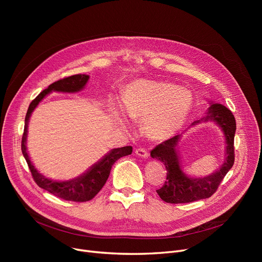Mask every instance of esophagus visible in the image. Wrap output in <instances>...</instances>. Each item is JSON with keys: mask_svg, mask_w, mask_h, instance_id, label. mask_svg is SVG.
Segmentation results:
<instances>
[{"mask_svg": "<svg viewBox=\"0 0 262 262\" xmlns=\"http://www.w3.org/2000/svg\"><path fill=\"white\" fill-rule=\"evenodd\" d=\"M135 153L138 155V156H140V157H142V158H147L148 157V153L146 152V150L144 149V148H137L136 150H135Z\"/></svg>", "mask_w": 262, "mask_h": 262, "instance_id": "34e87169", "label": "esophagus"}]
</instances>
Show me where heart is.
Listing matches in <instances>:
<instances>
[{"mask_svg":"<svg viewBox=\"0 0 262 262\" xmlns=\"http://www.w3.org/2000/svg\"><path fill=\"white\" fill-rule=\"evenodd\" d=\"M193 98L189 90L169 82L140 79L124 89L120 107L130 120H142L143 132L154 140H163L185 123ZM109 110L122 128L127 123L119 112L116 101L109 104Z\"/></svg>","mask_w":262,"mask_h":262,"instance_id":"heart-1","label":"heart"}]
</instances>
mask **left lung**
Listing matches in <instances>:
<instances>
[{"label": "left lung", "mask_w": 262, "mask_h": 262, "mask_svg": "<svg viewBox=\"0 0 262 262\" xmlns=\"http://www.w3.org/2000/svg\"><path fill=\"white\" fill-rule=\"evenodd\" d=\"M214 122L221 128L225 139V159L215 172L204 177L188 176L183 170V163L177 150L182 134L158 144L150 152V157L159 160L167 169V181L157 190L160 199L171 204L191 203L194 201L208 199L216 191L227 172L235 162V149H233V138L236 133V120L231 112L224 105L219 103H210L208 112L201 120H196L191 124L195 126L202 122Z\"/></svg>", "instance_id": "left-lung-1"}]
</instances>
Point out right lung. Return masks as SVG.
Masks as SVG:
<instances>
[{"mask_svg":"<svg viewBox=\"0 0 262 262\" xmlns=\"http://www.w3.org/2000/svg\"><path fill=\"white\" fill-rule=\"evenodd\" d=\"M89 80V75L86 74H76L69 76L57 81L53 82L47 89H45L37 98L30 104L29 109L25 116V125L24 133L22 136L21 149L22 154L29 164V168L32 172L34 181L36 184L50 193L56 195L64 201L72 202H87L92 200L96 194L99 193L100 190L106 184L108 180L110 170H112L114 163L120 159L121 157L130 155L133 152L132 146H123L118 148H113L98 162L94 163L90 169H88L85 173H82L76 178L70 181H53L50 178L43 176L35 168L33 162L30 159L29 153H27L26 147V139H27V127H29V121L32 116V113L38 104L42 101L48 94L51 92H63V93H75L85 88L86 84Z\"/></svg>","mask_w":262,"mask_h":262,"instance_id":"1","label":"right lung"}]
</instances>
